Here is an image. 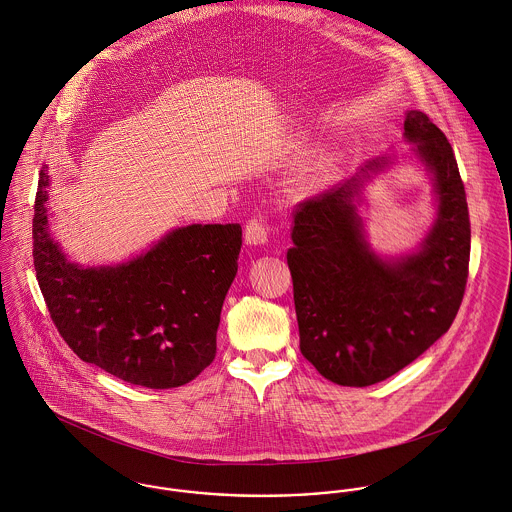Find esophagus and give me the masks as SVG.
Returning a JSON list of instances; mask_svg holds the SVG:
<instances>
[{
  "label": "esophagus",
  "instance_id": "obj_1",
  "mask_svg": "<svg viewBox=\"0 0 512 512\" xmlns=\"http://www.w3.org/2000/svg\"><path fill=\"white\" fill-rule=\"evenodd\" d=\"M269 233L271 228L267 224V220L263 218H251L247 224H245V241L249 245H263L269 241Z\"/></svg>",
  "mask_w": 512,
  "mask_h": 512
}]
</instances>
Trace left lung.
Wrapping results in <instances>:
<instances>
[{"instance_id": "obj_1", "label": "left lung", "mask_w": 512, "mask_h": 512, "mask_svg": "<svg viewBox=\"0 0 512 512\" xmlns=\"http://www.w3.org/2000/svg\"><path fill=\"white\" fill-rule=\"evenodd\" d=\"M404 135L434 172L438 220L422 249L400 261L369 251L353 198L359 178L332 186L292 210V275L300 351L343 387L389 379L442 338L459 310L469 275L471 226L463 180L446 135L410 110ZM385 161L369 163L375 171Z\"/></svg>"}]
</instances>
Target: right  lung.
Listing matches in <instances>:
<instances>
[{
  "label": "right lung",
  "mask_w": 512,
  "mask_h": 512,
  "mask_svg": "<svg viewBox=\"0 0 512 512\" xmlns=\"http://www.w3.org/2000/svg\"><path fill=\"white\" fill-rule=\"evenodd\" d=\"M49 174L41 171L33 216V263L43 298L68 347L117 379L174 389L216 357L222 304L237 273L239 224L171 231L145 255L84 269L51 239Z\"/></svg>",
  "instance_id": "obj_1"
}]
</instances>
